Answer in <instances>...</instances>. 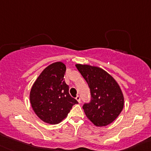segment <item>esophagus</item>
Wrapping results in <instances>:
<instances>
[{
    "label": "esophagus",
    "instance_id": "34e87169",
    "mask_svg": "<svg viewBox=\"0 0 151 151\" xmlns=\"http://www.w3.org/2000/svg\"><path fill=\"white\" fill-rule=\"evenodd\" d=\"M76 99H77V101H78L79 103L81 102V99H80V96H77V97H76Z\"/></svg>",
    "mask_w": 151,
    "mask_h": 151
}]
</instances>
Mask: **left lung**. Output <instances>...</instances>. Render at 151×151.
I'll list each match as a JSON object with an SVG mask.
<instances>
[{
  "label": "left lung",
  "mask_w": 151,
  "mask_h": 151,
  "mask_svg": "<svg viewBox=\"0 0 151 151\" xmlns=\"http://www.w3.org/2000/svg\"><path fill=\"white\" fill-rule=\"evenodd\" d=\"M75 66L91 91V102L83 106L87 118L96 126L110 124L124 106V97L119 85L101 68L86 64Z\"/></svg>",
  "instance_id": "8db88e82"
}]
</instances>
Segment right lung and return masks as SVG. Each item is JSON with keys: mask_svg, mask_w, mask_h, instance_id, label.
<instances>
[{"mask_svg": "<svg viewBox=\"0 0 151 151\" xmlns=\"http://www.w3.org/2000/svg\"><path fill=\"white\" fill-rule=\"evenodd\" d=\"M66 65L55 62L42 71L32 86L30 101L36 115L44 122L58 124L66 118L77 101L68 93L64 81Z\"/></svg>", "mask_w": 151, "mask_h": 151, "instance_id": "obj_1", "label": "right lung"}]
</instances>
